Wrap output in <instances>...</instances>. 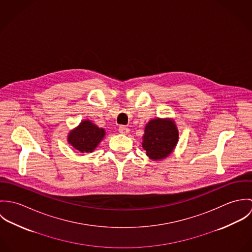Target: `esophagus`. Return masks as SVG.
I'll use <instances>...</instances> for the list:
<instances>
[{"instance_id":"34e87169","label":"esophagus","mask_w":252,"mask_h":252,"mask_svg":"<svg viewBox=\"0 0 252 252\" xmlns=\"http://www.w3.org/2000/svg\"><path fill=\"white\" fill-rule=\"evenodd\" d=\"M118 131H119V133H121V134H123V135H126V134L129 133L130 130H129L128 127H126V126H124V125H120L119 128H118Z\"/></svg>"}]
</instances>
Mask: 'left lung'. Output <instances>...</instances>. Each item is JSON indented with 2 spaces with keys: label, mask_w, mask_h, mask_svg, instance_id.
Returning a JSON list of instances; mask_svg holds the SVG:
<instances>
[{
  "label": "left lung",
  "mask_w": 252,
  "mask_h": 252,
  "mask_svg": "<svg viewBox=\"0 0 252 252\" xmlns=\"http://www.w3.org/2000/svg\"><path fill=\"white\" fill-rule=\"evenodd\" d=\"M178 141L179 130L175 122L170 118H156L146 124L142 144L150 159L161 160L174 151Z\"/></svg>",
  "instance_id": "obj_1"
}]
</instances>
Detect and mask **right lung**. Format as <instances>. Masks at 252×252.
I'll return each instance as SVG.
<instances>
[{
  "label": "right lung",
  "mask_w": 252,
  "mask_h": 252,
  "mask_svg": "<svg viewBox=\"0 0 252 252\" xmlns=\"http://www.w3.org/2000/svg\"><path fill=\"white\" fill-rule=\"evenodd\" d=\"M106 132L99 128L90 120H83L81 123L69 133L68 142L77 151L93 152V150L104 139Z\"/></svg>",
  "instance_id": "add662e5"
}]
</instances>
